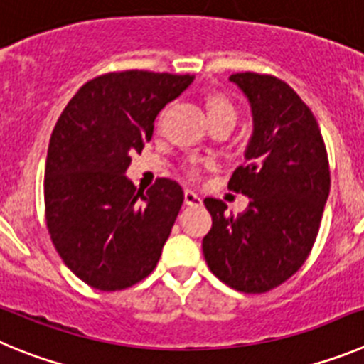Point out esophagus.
Wrapping results in <instances>:
<instances>
[{
	"mask_svg": "<svg viewBox=\"0 0 364 364\" xmlns=\"http://www.w3.org/2000/svg\"><path fill=\"white\" fill-rule=\"evenodd\" d=\"M183 198H185V205L188 206H199L203 205V199L199 198L196 192H192V190H185V194H183Z\"/></svg>",
	"mask_w": 364,
	"mask_h": 364,
	"instance_id": "1",
	"label": "esophagus"
}]
</instances>
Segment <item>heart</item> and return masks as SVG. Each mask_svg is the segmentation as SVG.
<instances>
[{
	"label": "heart",
	"mask_w": 364,
	"mask_h": 364,
	"mask_svg": "<svg viewBox=\"0 0 364 364\" xmlns=\"http://www.w3.org/2000/svg\"><path fill=\"white\" fill-rule=\"evenodd\" d=\"M206 107H208V114L212 117L223 116V114H234V107H232L230 101L227 100L221 94H212L206 101ZM212 161H205V159H190V161L185 163V172L188 178L192 179H199L201 174L205 172L206 168H210Z\"/></svg>",
	"instance_id": "1"
}]
</instances>
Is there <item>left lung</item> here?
<instances>
[{"mask_svg":"<svg viewBox=\"0 0 364 364\" xmlns=\"http://www.w3.org/2000/svg\"><path fill=\"white\" fill-rule=\"evenodd\" d=\"M234 81L252 105L254 134L228 188L250 198L247 212L206 198L210 232L203 254L234 290L264 294L292 277L316 243L330 192L325 139L312 110L290 85L270 74L239 72Z\"/></svg>","mask_w":364,"mask_h":364,"instance_id":"left-lung-1","label":"left lung"}]
</instances>
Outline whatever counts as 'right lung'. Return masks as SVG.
I'll list each match as a JSON object with an SVG mask.
<instances>
[{"label":"right lung","instance_id":"1","mask_svg":"<svg viewBox=\"0 0 364 364\" xmlns=\"http://www.w3.org/2000/svg\"><path fill=\"white\" fill-rule=\"evenodd\" d=\"M190 74L123 70L87 81L52 130L45 165V219L55 250L88 287L116 292L145 279L183 205L174 179L146 192L125 178L159 110Z\"/></svg>","mask_w":364,"mask_h":364}]
</instances>
